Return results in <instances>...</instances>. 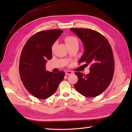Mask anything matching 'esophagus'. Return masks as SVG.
Returning <instances> with one entry per match:
<instances>
[{"label":"esophagus","mask_w":132,"mask_h":132,"mask_svg":"<svg viewBox=\"0 0 132 132\" xmlns=\"http://www.w3.org/2000/svg\"><path fill=\"white\" fill-rule=\"evenodd\" d=\"M73 74L72 71H71L67 70V71H65V74L67 75H71V74Z\"/></svg>","instance_id":"1"}]
</instances>
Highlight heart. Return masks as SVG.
<instances>
[{
  "instance_id": "heart-1",
  "label": "heart",
  "mask_w": 132,
  "mask_h": 132,
  "mask_svg": "<svg viewBox=\"0 0 132 132\" xmlns=\"http://www.w3.org/2000/svg\"><path fill=\"white\" fill-rule=\"evenodd\" d=\"M64 41L67 46L70 45V44H72V43H78V39L74 36H67L65 37ZM53 48H54V45L52 46V49H53Z\"/></svg>"
}]
</instances>
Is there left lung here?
<instances>
[{
    "mask_svg": "<svg viewBox=\"0 0 132 132\" xmlns=\"http://www.w3.org/2000/svg\"><path fill=\"white\" fill-rule=\"evenodd\" d=\"M70 30L81 39L84 47L78 63L91 65L88 74L75 73L78 80L74 87L84 96L96 97L107 88L113 78L114 62L111 45L105 36L95 30L77 28Z\"/></svg>",
    "mask_w": 132,
    "mask_h": 132,
    "instance_id": "left-lung-1",
    "label": "left lung"
}]
</instances>
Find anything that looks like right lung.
I'll return each instance as SVG.
<instances>
[{"label":"right lung","instance_id":"obj_1","mask_svg":"<svg viewBox=\"0 0 132 132\" xmlns=\"http://www.w3.org/2000/svg\"><path fill=\"white\" fill-rule=\"evenodd\" d=\"M62 30L39 31L27 41L21 52L19 73L25 88L35 97L46 99L52 95L64 79L65 73L46 70L52 59V46L63 32Z\"/></svg>","mask_w":132,"mask_h":132}]
</instances>
